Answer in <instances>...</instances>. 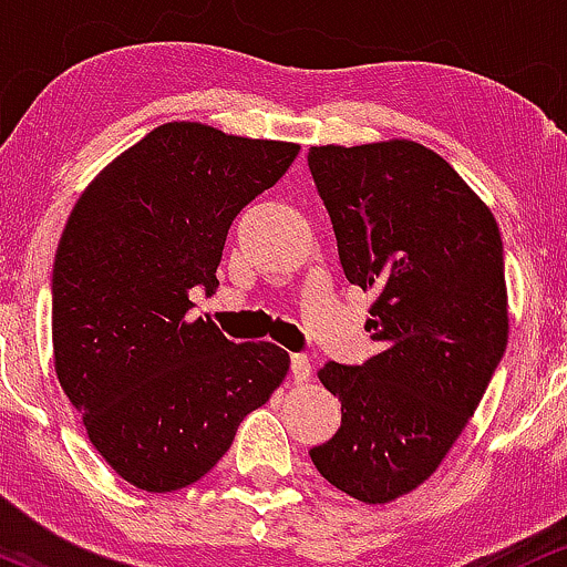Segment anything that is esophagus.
Wrapping results in <instances>:
<instances>
[{
	"label": "esophagus",
	"instance_id": "esophagus-1",
	"mask_svg": "<svg viewBox=\"0 0 567 567\" xmlns=\"http://www.w3.org/2000/svg\"><path fill=\"white\" fill-rule=\"evenodd\" d=\"M291 374L295 380H308L310 378V359L305 353H291Z\"/></svg>",
	"mask_w": 567,
	"mask_h": 567
}]
</instances>
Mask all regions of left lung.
Segmentation results:
<instances>
[{"mask_svg":"<svg viewBox=\"0 0 567 567\" xmlns=\"http://www.w3.org/2000/svg\"><path fill=\"white\" fill-rule=\"evenodd\" d=\"M346 278L378 295L380 353L327 361L340 431L310 450L337 489L388 504L429 480L485 396L506 351L504 244L455 168L415 142L310 146Z\"/></svg>","mask_w":567,"mask_h":567,"instance_id":"left-lung-1","label":"left lung"}]
</instances>
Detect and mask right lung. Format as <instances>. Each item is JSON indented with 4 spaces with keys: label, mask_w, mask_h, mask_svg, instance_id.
Returning a JSON list of instances; mask_svg holds the SVG:
<instances>
[{
    "label": "right lung",
    "mask_w": 567,
    "mask_h": 567,
    "mask_svg": "<svg viewBox=\"0 0 567 567\" xmlns=\"http://www.w3.org/2000/svg\"><path fill=\"white\" fill-rule=\"evenodd\" d=\"M300 146L165 123L95 176L53 262V353L63 393L104 461L146 493L216 466L289 353L189 318L212 291L227 230Z\"/></svg>",
    "instance_id": "obj_1"
}]
</instances>
